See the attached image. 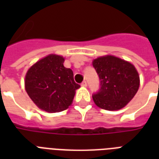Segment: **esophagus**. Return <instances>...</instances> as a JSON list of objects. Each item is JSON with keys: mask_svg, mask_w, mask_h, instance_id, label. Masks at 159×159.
Here are the masks:
<instances>
[{"mask_svg": "<svg viewBox=\"0 0 159 159\" xmlns=\"http://www.w3.org/2000/svg\"><path fill=\"white\" fill-rule=\"evenodd\" d=\"M81 86H82V87H87V82H86V81H83V82L81 83Z\"/></svg>", "mask_w": 159, "mask_h": 159, "instance_id": "1", "label": "esophagus"}]
</instances>
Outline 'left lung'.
I'll return each mask as SVG.
<instances>
[{"mask_svg":"<svg viewBox=\"0 0 159 159\" xmlns=\"http://www.w3.org/2000/svg\"><path fill=\"white\" fill-rule=\"evenodd\" d=\"M100 80L99 90L92 95L95 104L107 111L123 108L139 87V77L134 65L114 56H104L92 62Z\"/></svg>","mask_w":159,"mask_h":159,"instance_id":"obj_1","label":"left lung"}]
</instances>
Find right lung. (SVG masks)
I'll return each mask as SVG.
<instances>
[{
	"label": "right lung",
	"mask_w": 159,
	"mask_h": 159,
	"mask_svg": "<svg viewBox=\"0 0 159 159\" xmlns=\"http://www.w3.org/2000/svg\"><path fill=\"white\" fill-rule=\"evenodd\" d=\"M62 56L50 54L34 64L26 73L25 90L34 103L47 112H59L72 104L80 85L72 69L63 66Z\"/></svg>",
	"instance_id": "1"
}]
</instances>
